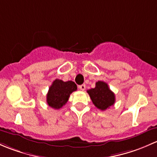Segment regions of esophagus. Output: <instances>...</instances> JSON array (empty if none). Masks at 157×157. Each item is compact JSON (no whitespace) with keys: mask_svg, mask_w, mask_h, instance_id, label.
Listing matches in <instances>:
<instances>
[{"mask_svg":"<svg viewBox=\"0 0 157 157\" xmlns=\"http://www.w3.org/2000/svg\"><path fill=\"white\" fill-rule=\"evenodd\" d=\"M85 88H86V86H85V85H79V86H78L79 89L82 90H85Z\"/></svg>","mask_w":157,"mask_h":157,"instance_id":"1","label":"esophagus"}]
</instances>
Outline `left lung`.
I'll use <instances>...</instances> for the list:
<instances>
[{
  "label": "left lung",
  "instance_id": "obj_1",
  "mask_svg": "<svg viewBox=\"0 0 157 157\" xmlns=\"http://www.w3.org/2000/svg\"><path fill=\"white\" fill-rule=\"evenodd\" d=\"M94 106L101 110H106L114 104L116 98L113 92L109 89L107 84L98 81L94 88L87 90Z\"/></svg>",
  "mask_w": 157,
  "mask_h": 157
}]
</instances>
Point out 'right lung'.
<instances>
[{
    "mask_svg": "<svg viewBox=\"0 0 157 157\" xmlns=\"http://www.w3.org/2000/svg\"><path fill=\"white\" fill-rule=\"evenodd\" d=\"M77 90V85L72 81L63 82L56 79L49 88L47 94V103L54 109H60L67 103L69 96Z\"/></svg>",
    "mask_w": 157,
    "mask_h": 157,
    "instance_id": "1",
    "label": "right lung"
}]
</instances>
